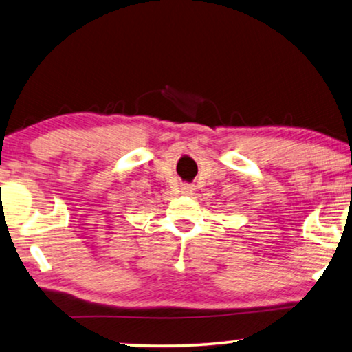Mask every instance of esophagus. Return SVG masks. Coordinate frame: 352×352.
Instances as JSON below:
<instances>
[{"label":"esophagus","mask_w":352,"mask_h":352,"mask_svg":"<svg viewBox=\"0 0 352 352\" xmlns=\"http://www.w3.org/2000/svg\"><path fill=\"white\" fill-rule=\"evenodd\" d=\"M182 191L185 192V194H191V192L194 191V188L190 186V185H183V186H182Z\"/></svg>","instance_id":"esophagus-1"}]
</instances>
